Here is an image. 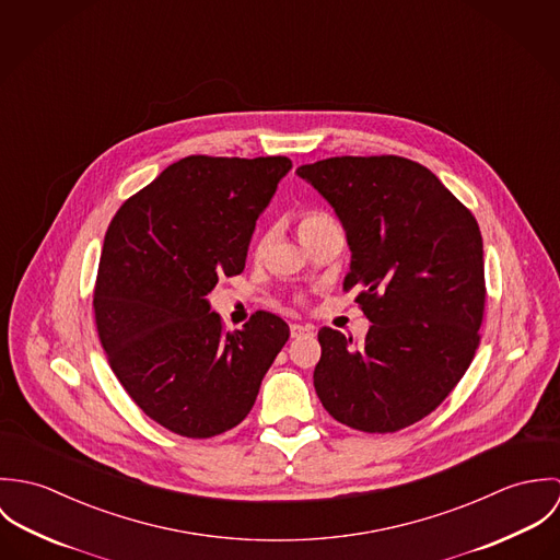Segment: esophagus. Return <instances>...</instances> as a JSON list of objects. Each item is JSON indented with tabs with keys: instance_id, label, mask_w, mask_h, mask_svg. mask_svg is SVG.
Segmentation results:
<instances>
[{
	"instance_id": "obj_1",
	"label": "esophagus",
	"mask_w": 560,
	"mask_h": 560,
	"mask_svg": "<svg viewBox=\"0 0 560 560\" xmlns=\"http://www.w3.org/2000/svg\"><path fill=\"white\" fill-rule=\"evenodd\" d=\"M304 336H315V327L313 325L293 323L291 325V338H304Z\"/></svg>"
}]
</instances>
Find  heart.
<instances>
[{
    "mask_svg": "<svg viewBox=\"0 0 560 560\" xmlns=\"http://www.w3.org/2000/svg\"><path fill=\"white\" fill-rule=\"evenodd\" d=\"M329 222H331V218H329V215H325V213H320V211H308V213H304V215L300 218V224H298L300 237L311 235L313 231H317V229L325 226V224H329Z\"/></svg>",
    "mask_w": 560,
    "mask_h": 560,
    "instance_id": "b5f03b06",
    "label": "heart"
}]
</instances>
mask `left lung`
I'll list each match as a JSON object with an SVG mask.
<instances>
[{
	"label": "left lung",
	"instance_id": "left-lung-1",
	"mask_svg": "<svg viewBox=\"0 0 560 560\" xmlns=\"http://www.w3.org/2000/svg\"><path fill=\"white\" fill-rule=\"evenodd\" d=\"M334 209L351 252L342 289L373 323L358 345L320 327L315 390L338 422L393 433L468 371L485 306L475 215L416 161L329 158L295 170Z\"/></svg>",
	"mask_w": 560,
	"mask_h": 560
}]
</instances>
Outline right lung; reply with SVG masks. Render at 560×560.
Returning a JSON list of instances; mask_svg holds the SVG:
<instances>
[{
	"label": "right lung",
	"instance_id": "add662e5",
	"mask_svg": "<svg viewBox=\"0 0 560 560\" xmlns=\"http://www.w3.org/2000/svg\"><path fill=\"white\" fill-rule=\"evenodd\" d=\"M291 167L287 158H185L105 233L98 338L129 397L172 433L202 440L237 427L289 340L271 313L224 331L207 295L243 271L256 220Z\"/></svg>",
	"mask_w": 560,
	"mask_h": 560
}]
</instances>
